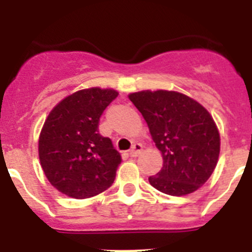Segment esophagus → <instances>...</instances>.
Here are the masks:
<instances>
[{"label":"esophagus","mask_w":252,"mask_h":252,"mask_svg":"<svg viewBox=\"0 0 252 252\" xmlns=\"http://www.w3.org/2000/svg\"><path fill=\"white\" fill-rule=\"evenodd\" d=\"M141 151H142L141 144H135V145L132 146V149L130 150V153H128V155H130L131 158H136V157H139Z\"/></svg>","instance_id":"obj_1"}]
</instances>
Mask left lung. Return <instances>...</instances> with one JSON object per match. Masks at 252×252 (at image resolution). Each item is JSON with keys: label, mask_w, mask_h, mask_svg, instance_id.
<instances>
[{"label": "left lung", "mask_w": 252, "mask_h": 252, "mask_svg": "<svg viewBox=\"0 0 252 252\" xmlns=\"http://www.w3.org/2000/svg\"><path fill=\"white\" fill-rule=\"evenodd\" d=\"M149 126L162 155V168L149 178L169 195H187L212 175L220 157V132L208 111L174 91H141L128 94Z\"/></svg>", "instance_id": "8db88e82"}]
</instances>
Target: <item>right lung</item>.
<instances>
[{
  "instance_id": "right-lung-1",
  "label": "right lung",
  "mask_w": 252,
  "mask_h": 252,
  "mask_svg": "<svg viewBox=\"0 0 252 252\" xmlns=\"http://www.w3.org/2000/svg\"><path fill=\"white\" fill-rule=\"evenodd\" d=\"M119 95L98 87L68 95L50 111L39 137V159L54 188L83 199L110 188L121 164L112 141L98 132L99 117Z\"/></svg>"
}]
</instances>
